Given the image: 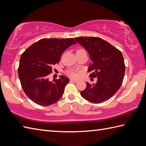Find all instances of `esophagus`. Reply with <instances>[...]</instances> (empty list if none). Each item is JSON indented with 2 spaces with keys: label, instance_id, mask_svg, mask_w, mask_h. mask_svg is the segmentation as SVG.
<instances>
[{
  "label": "esophagus",
  "instance_id": "34e87169",
  "mask_svg": "<svg viewBox=\"0 0 146 146\" xmlns=\"http://www.w3.org/2000/svg\"><path fill=\"white\" fill-rule=\"evenodd\" d=\"M70 81L72 82H74V83H76V84H77L78 82V81L77 80H74V79H70Z\"/></svg>",
  "mask_w": 146,
  "mask_h": 146
}]
</instances>
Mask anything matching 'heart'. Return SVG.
Segmentation results:
<instances>
[{"label": "heart", "instance_id": "obj_1", "mask_svg": "<svg viewBox=\"0 0 146 146\" xmlns=\"http://www.w3.org/2000/svg\"><path fill=\"white\" fill-rule=\"evenodd\" d=\"M67 74H68V76H69L71 77L77 78L78 77L77 73L76 72V71H74L73 70H69L67 71Z\"/></svg>", "mask_w": 146, "mask_h": 146}]
</instances>
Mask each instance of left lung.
<instances>
[{"label":"left lung","mask_w":146,"mask_h":146,"mask_svg":"<svg viewBox=\"0 0 146 146\" xmlns=\"http://www.w3.org/2000/svg\"><path fill=\"white\" fill-rule=\"evenodd\" d=\"M76 41L87 49L92 64L88 69L90 77H97V83L86 82L80 95L94 104L108 100L119 90L123 81L125 64L119 49L98 37H77Z\"/></svg>","instance_id":"obj_1"}]
</instances>
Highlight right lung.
<instances>
[{
	"mask_svg": "<svg viewBox=\"0 0 146 146\" xmlns=\"http://www.w3.org/2000/svg\"><path fill=\"white\" fill-rule=\"evenodd\" d=\"M77 42L74 38H43L35 42L20 57L18 74L25 93L41 106H48L61 98L69 79L64 76L49 81L52 66L60 61L66 49Z\"/></svg>",
	"mask_w": 146,
	"mask_h": 146,
	"instance_id": "1",
	"label": "right lung"
}]
</instances>
